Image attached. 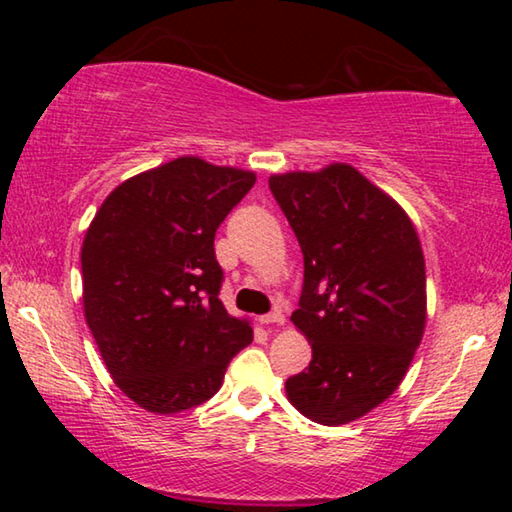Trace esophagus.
Segmentation results:
<instances>
[{
	"label": "esophagus",
	"mask_w": 512,
	"mask_h": 512,
	"mask_svg": "<svg viewBox=\"0 0 512 512\" xmlns=\"http://www.w3.org/2000/svg\"><path fill=\"white\" fill-rule=\"evenodd\" d=\"M259 323L262 325H284V314L280 309H275V311H271V314L259 316Z\"/></svg>",
	"instance_id": "esophagus-1"
}]
</instances>
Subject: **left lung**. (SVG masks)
Returning a JSON list of instances; mask_svg holds the SVG:
<instances>
[{
    "label": "left lung",
    "instance_id": "left-lung-1",
    "mask_svg": "<svg viewBox=\"0 0 512 512\" xmlns=\"http://www.w3.org/2000/svg\"><path fill=\"white\" fill-rule=\"evenodd\" d=\"M268 187L305 255L291 320L311 343V361L284 388L305 418L341 427L397 391L422 341L427 273L418 230L348 162L273 173Z\"/></svg>",
    "mask_w": 512,
    "mask_h": 512
}]
</instances>
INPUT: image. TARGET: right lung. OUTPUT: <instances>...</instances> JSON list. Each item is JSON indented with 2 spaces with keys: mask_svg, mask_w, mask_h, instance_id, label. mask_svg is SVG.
I'll list each match as a JSON object with an SVG mask.
<instances>
[{
  "mask_svg": "<svg viewBox=\"0 0 512 512\" xmlns=\"http://www.w3.org/2000/svg\"><path fill=\"white\" fill-rule=\"evenodd\" d=\"M255 180L183 155L117 185L85 232V320L119 391L149 413L210 400L253 341L219 298L214 235Z\"/></svg>",
  "mask_w": 512,
  "mask_h": 512,
  "instance_id": "1",
  "label": "right lung"
}]
</instances>
